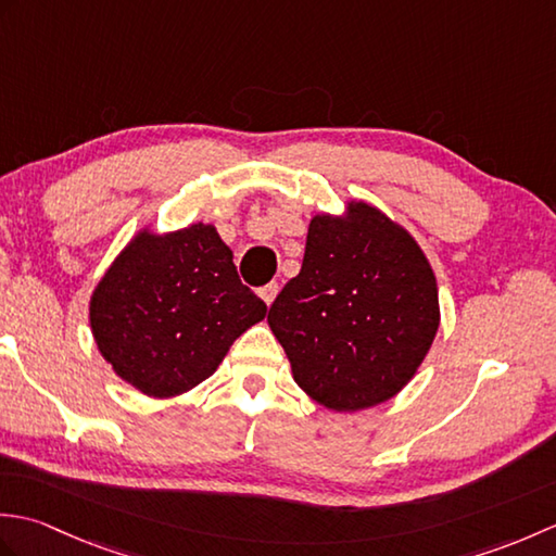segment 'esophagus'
<instances>
[{"mask_svg":"<svg viewBox=\"0 0 556 556\" xmlns=\"http://www.w3.org/2000/svg\"><path fill=\"white\" fill-rule=\"evenodd\" d=\"M257 293H260V299H263L267 305H271V301H275L277 293H279V285H277V281H269V285H265Z\"/></svg>","mask_w":556,"mask_h":556,"instance_id":"1","label":"esophagus"}]
</instances>
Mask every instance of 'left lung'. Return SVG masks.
I'll return each mask as SVG.
<instances>
[{"mask_svg":"<svg viewBox=\"0 0 556 556\" xmlns=\"http://www.w3.org/2000/svg\"><path fill=\"white\" fill-rule=\"evenodd\" d=\"M293 380L317 404H382L418 370L440 327L428 257L380 210L313 217L303 265L267 315Z\"/></svg>","mask_w":556,"mask_h":556,"instance_id":"left-lung-1","label":"left lung"}]
</instances>
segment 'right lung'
Segmentation results:
<instances>
[{
	"label": "right lung",
	"instance_id": "right-lung-1",
	"mask_svg": "<svg viewBox=\"0 0 556 556\" xmlns=\"http://www.w3.org/2000/svg\"><path fill=\"white\" fill-rule=\"evenodd\" d=\"M265 313L217 229L198 222L167 236L138 233L92 293L90 327L122 380L167 399L207 380Z\"/></svg>",
	"mask_w": 556,
	"mask_h": 556
}]
</instances>
